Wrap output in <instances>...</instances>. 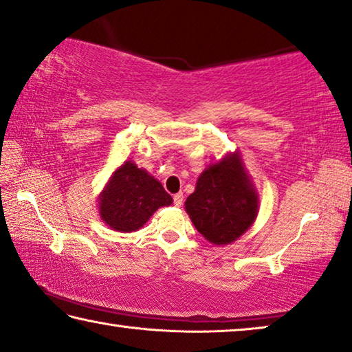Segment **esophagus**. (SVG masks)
<instances>
[{
    "label": "esophagus",
    "instance_id": "34e87169",
    "mask_svg": "<svg viewBox=\"0 0 352 352\" xmlns=\"http://www.w3.org/2000/svg\"><path fill=\"white\" fill-rule=\"evenodd\" d=\"M182 204H183V194L178 192V194H175V196H174V205L175 206H182Z\"/></svg>",
    "mask_w": 352,
    "mask_h": 352
}]
</instances>
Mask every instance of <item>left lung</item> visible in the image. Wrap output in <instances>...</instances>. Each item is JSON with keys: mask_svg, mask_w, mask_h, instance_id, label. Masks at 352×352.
<instances>
[{"mask_svg": "<svg viewBox=\"0 0 352 352\" xmlns=\"http://www.w3.org/2000/svg\"><path fill=\"white\" fill-rule=\"evenodd\" d=\"M185 208L197 232L214 244L235 241L252 226L258 197L236 155L206 167Z\"/></svg>", "mask_w": 352, "mask_h": 352, "instance_id": "8db88e82", "label": "left lung"}]
</instances>
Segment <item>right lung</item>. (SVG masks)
Instances as JSON below:
<instances>
[{
	"label": "right lung",
	"instance_id": "obj_1",
	"mask_svg": "<svg viewBox=\"0 0 352 352\" xmlns=\"http://www.w3.org/2000/svg\"><path fill=\"white\" fill-rule=\"evenodd\" d=\"M172 204L163 185L126 161L114 172L100 199V214L117 232H135L160 206Z\"/></svg>",
	"mask_w": 352,
	"mask_h": 352
}]
</instances>
